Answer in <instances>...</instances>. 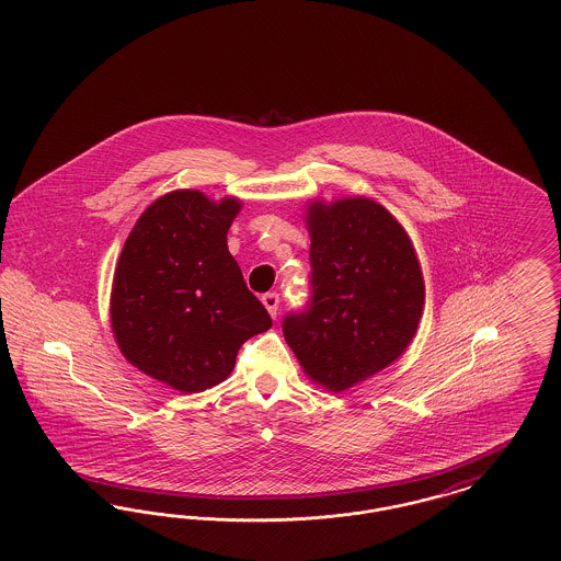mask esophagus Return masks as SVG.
<instances>
[{
    "mask_svg": "<svg viewBox=\"0 0 561 561\" xmlns=\"http://www.w3.org/2000/svg\"><path fill=\"white\" fill-rule=\"evenodd\" d=\"M263 305H265V309H267L271 318H277V309H279V294H265V296H263Z\"/></svg>",
    "mask_w": 561,
    "mask_h": 561,
    "instance_id": "obj_1",
    "label": "esophagus"
}]
</instances>
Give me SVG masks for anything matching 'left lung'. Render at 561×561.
Here are the masks:
<instances>
[{
    "label": "left lung",
    "mask_w": 561,
    "mask_h": 561,
    "mask_svg": "<svg viewBox=\"0 0 561 561\" xmlns=\"http://www.w3.org/2000/svg\"><path fill=\"white\" fill-rule=\"evenodd\" d=\"M311 307L284 320L305 374L341 393L393 364L412 343L425 282L400 220L370 197L311 199Z\"/></svg>",
    "instance_id": "obj_1"
}]
</instances>
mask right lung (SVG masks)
Returning <instances> with one entry per match:
<instances>
[{
  "mask_svg": "<svg viewBox=\"0 0 561 561\" xmlns=\"http://www.w3.org/2000/svg\"><path fill=\"white\" fill-rule=\"evenodd\" d=\"M240 210L231 195L170 191L140 214L113 273L108 316L122 355L183 393L222 382L241 345L271 328L227 248Z\"/></svg>",
  "mask_w": 561,
  "mask_h": 561,
  "instance_id": "add662e5",
  "label": "right lung"
}]
</instances>
